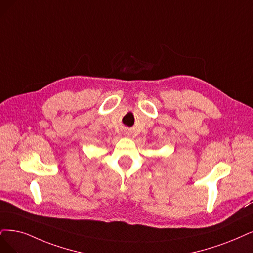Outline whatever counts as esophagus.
I'll list each match as a JSON object with an SVG mask.
<instances>
[{
  "label": "esophagus",
  "instance_id": "34e87169",
  "mask_svg": "<svg viewBox=\"0 0 253 253\" xmlns=\"http://www.w3.org/2000/svg\"><path fill=\"white\" fill-rule=\"evenodd\" d=\"M125 135H127V136L130 135V131H129V130H126V131H125Z\"/></svg>",
  "mask_w": 253,
  "mask_h": 253
}]
</instances>
